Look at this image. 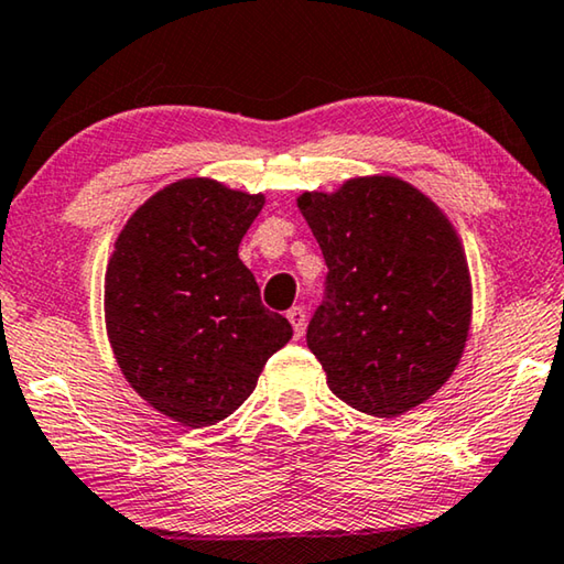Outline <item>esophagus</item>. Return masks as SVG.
Masks as SVG:
<instances>
[{
  "label": "esophagus",
  "instance_id": "1",
  "mask_svg": "<svg viewBox=\"0 0 564 564\" xmlns=\"http://www.w3.org/2000/svg\"><path fill=\"white\" fill-rule=\"evenodd\" d=\"M288 319H290V325L294 329V337L300 339L302 332H304V325H307V312H304V307H292L288 312Z\"/></svg>",
  "mask_w": 564,
  "mask_h": 564
}]
</instances>
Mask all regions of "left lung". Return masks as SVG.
<instances>
[{
  "mask_svg": "<svg viewBox=\"0 0 564 564\" xmlns=\"http://www.w3.org/2000/svg\"><path fill=\"white\" fill-rule=\"evenodd\" d=\"M302 217L327 262L307 347L339 400L397 417L445 384L465 352L473 284L455 227L390 174L304 192Z\"/></svg>",
  "mask_w": 564,
  "mask_h": 564,
  "instance_id": "left-lung-1",
  "label": "left lung"
}]
</instances>
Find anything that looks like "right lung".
Instances as JSON below:
<instances>
[{
	"label": "right lung",
	"instance_id": "obj_1",
	"mask_svg": "<svg viewBox=\"0 0 564 564\" xmlns=\"http://www.w3.org/2000/svg\"><path fill=\"white\" fill-rule=\"evenodd\" d=\"M264 195L172 182L127 219L105 276V319L134 392L184 427H209L257 387L292 325L260 300L237 249Z\"/></svg>",
	"mask_w": 564,
	"mask_h": 564
}]
</instances>
